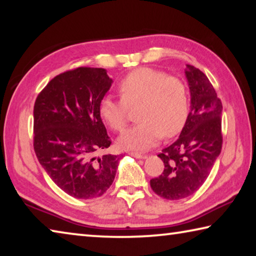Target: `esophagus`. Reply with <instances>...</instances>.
<instances>
[{"label":"esophagus","instance_id":"esophagus-1","mask_svg":"<svg viewBox=\"0 0 256 256\" xmlns=\"http://www.w3.org/2000/svg\"><path fill=\"white\" fill-rule=\"evenodd\" d=\"M128 154L132 156V157H134V158H136V159H146V154H142L140 152H130Z\"/></svg>","mask_w":256,"mask_h":256}]
</instances>
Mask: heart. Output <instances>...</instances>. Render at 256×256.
<instances>
[{
	"instance_id": "heart-1",
	"label": "heart",
	"mask_w": 256,
	"mask_h": 256,
	"mask_svg": "<svg viewBox=\"0 0 256 256\" xmlns=\"http://www.w3.org/2000/svg\"><path fill=\"white\" fill-rule=\"evenodd\" d=\"M120 100L110 96L99 104V112L112 131L126 128L128 108L138 106L136 116L140 120L118 138L125 150H144L162 136H172L183 128L188 115L186 86L180 79L151 68H136L120 80Z\"/></svg>"
}]
</instances>
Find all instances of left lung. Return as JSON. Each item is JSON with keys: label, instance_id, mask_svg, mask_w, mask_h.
I'll use <instances>...</instances> for the list:
<instances>
[{"label": "left lung", "instance_id": "obj_1", "mask_svg": "<svg viewBox=\"0 0 256 256\" xmlns=\"http://www.w3.org/2000/svg\"><path fill=\"white\" fill-rule=\"evenodd\" d=\"M190 92V112L180 134L158 157L164 168L150 186L166 200H180L204 183L222 146V104L211 82L198 68L186 66Z\"/></svg>", "mask_w": 256, "mask_h": 256}]
</instances>
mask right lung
<instances>
[{
  "label": "right lung",
  "instance_id": "right-lung-1",
  "mask_svg": "<svg viewBox=\"0 0 256 256\" xmlns=\"http://www.w3.org/2000/svg\"><path fill=\"white\" fill-rule=\"evenodd\" d=\"M112 84L105 68H78L52 79L34 102L38 162L73 198L102 196L115 178L120 156H97L112 144L99 112Z\"/></svg>",
  "mask_w": 256,
  "mask_h": 256
}]
</instances>
